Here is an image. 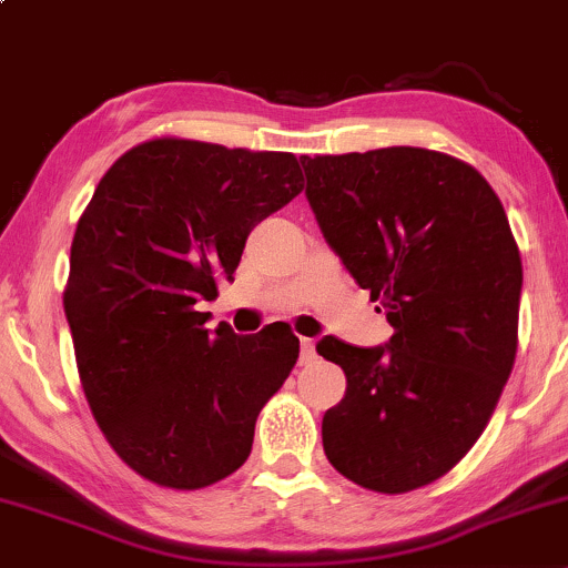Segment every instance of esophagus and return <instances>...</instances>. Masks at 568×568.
Segmentation results:
<instances>
[{
    "mask_svg": "<svg viewBox=\"0 0 568 568\" xmlns=\"http://www.w3.org/2000/svg\"><path fill=\"white\" fill-rule=\"evenodd\" d=\"M315 357H317L315 342H312V338H302V355H298V363H302V366H310Z\"/></svg>",
    "mask_w": 568,
    "mask_h": 568,
    "instance_id": "1",
    "label": "esophagus"
}]
</instances>
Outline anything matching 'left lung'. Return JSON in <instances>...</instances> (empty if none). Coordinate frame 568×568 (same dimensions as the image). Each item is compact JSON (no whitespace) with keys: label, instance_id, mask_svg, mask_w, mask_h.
<instances>
[{"label":"left lung","instance_id":"obj_1","mask_svg":"<svg viewBox=\"0 0 568 568\" xmlns=\"http://www.w3.org/2000/svg\"><path fill=\"white\" fill-rule=\"evenodd\" d=\"M325 243L387 312L379 347L317 342L347 393L323 448L352 484L406 494L480 438L518 349L524 266L505 207L467 162L416 146L302 158Z\"/></svg>","mask_w":568,"mask_h":568}]
</instances>
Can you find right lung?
I'll return each instance as SVG.
<instances>
[{
    "instance_id": "1",
    "label": "right lung",
    "mask_w": 568,
    "mask_h": 568,
    "mask_svg": "<svg viewBox=\"0 0 568 568\" xmlns=\"http://www.w3.org/2000/svg\"><path fill=\"white\" fill-rule=\"evenodd\" d=\"M288 152L154 139L109 168L71 243L63 310L98 427L130 470L194 491L243 467L298 338L205 328L247 234L302 192Z\"/></svg>"
}]
</instances>
